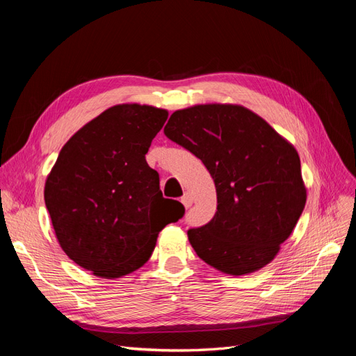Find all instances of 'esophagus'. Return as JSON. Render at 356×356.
Masks as SVG:
<instances>
[{
    "label": "esophagus",
    "mask_w": 356,
    "mask_h": 356,
    "mask_svg": "<svg viewBox=\"0 0 356 356\" xmlns=\"http://www.w3.org/2000/svg\"><path fill=\"white\" fill-rule=\"evenodd\" d=\"M181 203L184 204V208H187V209L191 207V204H193V197H191L190 193H186V195L181 197Z\"/></svg>",
    "instance_id": "34e87169"
}]
</instances>
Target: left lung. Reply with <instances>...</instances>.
Listing matches in <instances>:
<instances>
[{
  "label": "left lung",
  "instance_id": "obj_1",
  "mask_svg": "<svg viewBox=\"0 0 356 356\" xmlns=\"http://www.w3.org/2000/svg\"><path fill=\"white\" fill-rule=\"evenodd\" d=\"M165 135L203 161L217 190L213 218L187 233L199 258L232 276L272 263L307 199L294 145L238 104L177 110Z\"/></svg>",
  "mask_w": 356,
  "mask_h": 356
}]
</instances>
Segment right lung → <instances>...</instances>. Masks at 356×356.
<instances>
[{
  "label": "right lung",
  "instance_id": "add662e5",
  "mask_svg": "<svg viewBox=\"0 0 356 356\" xmlns=\"http://www.w3.org/2000/svg\"><path fill=\"white\" fill-rule=\"evenodd\" d=\"M169 113L118 104L79 129L46 178L44 200L56 239L95 276L123 277L152 257L159 232L184 207L165 199L145 154Z\"/></svg>",
  "mask_w": 356,
  "mask_h": 356
}]
</instances>
